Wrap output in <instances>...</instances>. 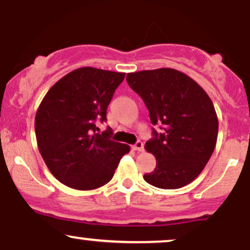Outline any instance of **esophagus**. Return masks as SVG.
Wrapping results in <instances>:
<instances>
[{
  "label": "esophagus",
  "mask_w": 250,
  "mask_h": 250,
  "mask_svg": "<svg viewBox=\"0 0 250 250\" xmlns=\"http://www.w3.org/2000/svg\"><path fill=\"white\" fill-rule=\"evenodd\" d=\"M143 148H145V146H143L142 141H137L133 146V149H134V150H136V151H143Z\"/></svg>",
  "instance_id": "obj_1"
}]
</instances>
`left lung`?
Segmentation results:
<instances>
[{"mask_svg":"<svg viewBox=\"0 0 250 250\" xmlns=\"http://www.w3.org/2000/svg\"><path fill=\"white\" fill-rule=\"evenodd\" d=\"M127 82L149 110L153 137L146 150L156 167L145 174L149 185L162 189L185 187L199 176L213 154L219 121L210 97L193 79L170 68L127 74Z\"/></svg>","mask_w":250,"mask_h":250,"instance_id":"8db88e82","label":"left lung"}]
</instances>
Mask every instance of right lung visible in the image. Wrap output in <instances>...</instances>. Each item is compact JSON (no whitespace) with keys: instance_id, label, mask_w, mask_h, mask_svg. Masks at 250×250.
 <instances>
[{"instance_id":"right-lung-1","label":"right lung","mask_w":250,"mask_h":250,"mask_svg":"<svg viewBox=\"0 0 250 250\" xmlns=\"http://www.w3.org/2000/svg\"><path fill=\"white\" fill-rule=\"evenodd\" d=\"M125 73L83 67L63 76L42 100L35 117L37 147L50 173L79 190H91L113 179L130 148L110 140L107 108Z\"/></svg>"}]
</instances>
